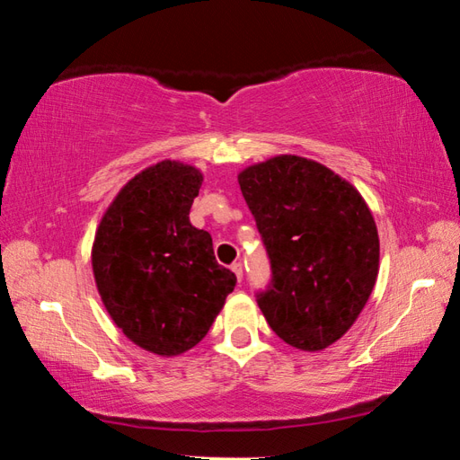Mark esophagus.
I'll return each mask as SVG.
<instances>
[{
    "label": "esophagus",
    "instance_id": "obj_1",
    "mask_svg": "<svg viewBox=\"0 0 460 460\" xmlns=\"http://www.w3.org/2000/svg\"><path fill=\"white\" fill-rule=\"evenodd\" d=\"M231 270H233V274H235V276H237V279L241 282V278H243V266H241V261H235V263H233Z\"/></svg>",
    "mask_w": 460,
    "mask_h": 460
}]
</instances>
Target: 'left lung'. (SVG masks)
Returning <instances> with one entry per match:
<instances>
[{
  "instance_id": "obj_1",
  "label": "left lung",
  "mask_w": 460,
  "mask_h": 460,
  "mask_svg": "<svg viewBox=\"0 0 460 460\" xmlns=\"http://www.w3.org/2000/svg\"><path fill=\"white\" fill-rule=\"evenodd\" d=\"M237 178L271 266L258 306L288 345L323 351L351 329L376 286L379 237L367 202L300 155H276Z\"/></svg>"
}]
</instances>
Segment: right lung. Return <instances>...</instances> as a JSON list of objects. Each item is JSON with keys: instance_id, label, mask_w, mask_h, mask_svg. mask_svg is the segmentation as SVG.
Returning <instances> with one entry per match:
<instances>
[{"instance_id": "obj_1", "label": "right lung", "mask_w": 460, "mask_h": 460, "mask_svg": "<svg viewBox=\"0 0 460 460\" xmlns=\"http://www.w3.org/2000/svg\"><path fill=\"white\" fill-rule=\"evenodd\" d=\"M202 174L164 160L123 186L101 219L91 260L109 316L146 351L174 357L205 339L237 278L189 219Z\"/></svg>"}]
</instances>
